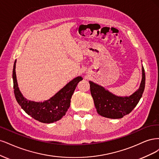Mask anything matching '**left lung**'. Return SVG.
I'll use <instances>...</instances> for the list:
<instances>
[{"mask_svg":"<svg viewBox=\"0 0 159 159\" xmlns=\"http://www.w3.org/2000/svg\"><path fill=\"white\" fill-rule=\"evenodd\" d=\"M89 83L98 114L111 119L121 118L135 108L141 98L145 86V69L142 66V80L139 89L129 96H117L93 82L89 81Z\"/></svg>","mask_w":159,"mask_h":159,"instance_id":"8db88e82","label":"left lung"}]
</instances>
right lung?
I'll list each match as a JSON object with an SVG mask.
<instances>
[{"label":"right lung","instance_id":"obj_1","mask_svg":"<svg viewBox=\"0 0 159 159\" xmlns=\"http://www.w3.org/2000/svg\"><path fill=\"white\" fill-rule=\"evenodd\" d=\"M16 63L15 61L12 71L14 93L18 104L25 113L44 124H50L62 118L70 107L71 97L76 86L83 78L78 76L74 79L48 100L43 102L30 101L25 98L19 90L15 70Z\"/></svg>","mask_w":159,"mask_h":159}]
</instances>
